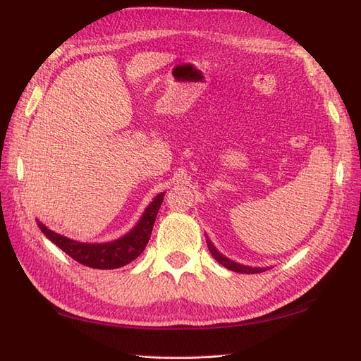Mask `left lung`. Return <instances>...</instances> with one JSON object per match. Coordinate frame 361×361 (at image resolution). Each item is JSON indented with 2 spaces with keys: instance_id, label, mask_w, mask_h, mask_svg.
Instances as JSON below:
<instances>
[{
  "instance_id": "1",
  "label": "left lung",
  "mask_w": 361,
  "mask_h": 361,
  "mask_svg": "<svg viewBox=\"0 0 361 361\" xmlns=\"http://www.w3.org/2000/svg\"><path fill=\"white\" fill-rule=\"evenodd\" d=\"M207 246H209V251H210V254L213 255V259H215L218 263H221L224 268L235 271V273L255 274V273H262V271H263L262 268H249V267H243V264H238V263H235V262L229 260V259H227V257H224L223 254H219V252L216 251L215 246H213L212 243H210V240H207Z\"/></svg>"
}]
</instances>
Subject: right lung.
I'll return each instance as SVG.
<instances>
[{
    "mask_svg": "<svg viewBox=\"0 0 361 361\" xmlns=\"http://www.w3.org/2000/svg\"><path fill=\"white\" fill-rule=\"evenodd\" d=\"M161 201H164V193L154 197V201L146 209L134 231L124 235L123 238L106 243V245H85V243L65 238L62 235L47 229L42 223H39V227L56 246L61 247L65 254H68L78 263L94 269H115L135 260L145 251L151 238L154 221L157 218Z\"/></svg>",
    "mask_w": 361,
    "mask_h": 361,
    "instance_id": "1",
    "label": "right lung"
}]
</instances>
